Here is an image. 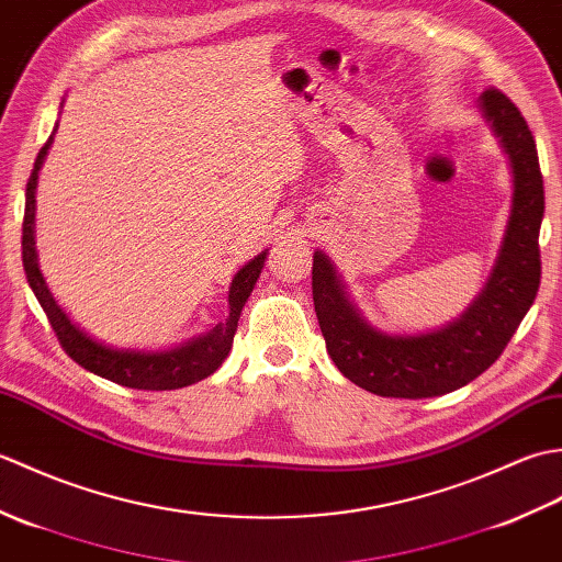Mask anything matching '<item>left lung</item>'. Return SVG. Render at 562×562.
Segmentation results:
<instances>
[{"mask_svg":"<svg viewBox=\"0 0 562 562\" xmlns=\"http://www.w3.org/2000/svg\"><path fill=\"white\" fill-rule=\"evenodd\" d=\"M481 111L512 166V210L491 278L465 312L432 333L391 336L369 326L324 250L314 254L312 290L330 360L352 384L384 398H429L457 391L491 367L541 282L543 176L531 130L503 91L487 89Z\"/></svg>","mask_w":562,"mask_h":562,"instance_id":"8db88e82","label":"left lung"}]
</instances>
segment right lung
<instances>
[{
	"mask_svg": "<svg viewBox=\"0 0 562 562\" xmlns=\"http://www.w3.org/2000/svg\"><path fill=\"white\" fill-rule=\"evenodd\" d=\"M50 145H53V135L47 137L43 149L38 151V157H35L33 171L26 183V212H23L21 258H23V270H26V278L35 300L41 302L43 312L47 321H50L55 336L59 345L65 348V352L83 369H89V372L113 381V384L142 389V391L183 389L217 372L220 364L226 360V355L232 350L238 316H241V308L256 288L260 270L266 266L268 250H262L260 256L246 262V266L234 274L232 288H229V314H226L222 324H217L210 333H205V336L188 340L183 345H178V348L157 350V352L121 350V348H111V345L93 340L63 312V306L55 302V296L50 290H47L45 278L38 268V250H35V232H33L35 229V186H38V171Z\"/></svg>",
	"mask_w": 562,
	"mask_h": 562,
	"instance_id": "1",
	"label": "right lung"
}]
</instances>
